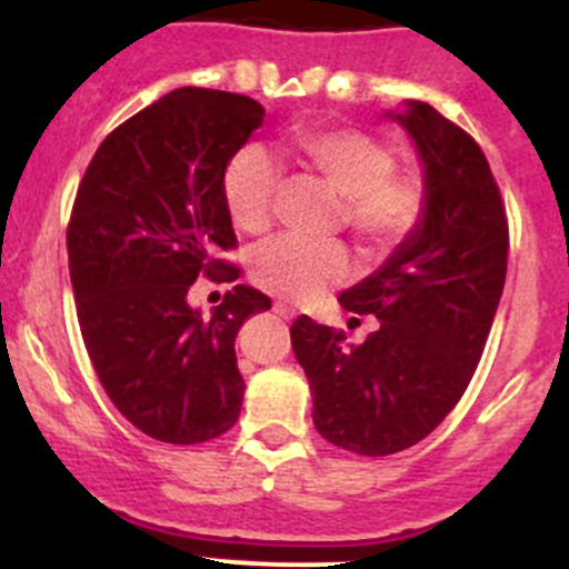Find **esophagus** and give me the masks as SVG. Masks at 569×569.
I'll return each instance as SVG.
<instances>
[{"mask_svg":"<svg viewBox=\"0 0 569 569\" xmlns=\"http://www.w3.org/2000/svg\"><path fill=\"white\" fill-rule=\"evenodd\" d=\"M274 313H278L280 319H295V311H291L289 306H283V302H274V308H272Z\"/></svg>","mask_w":569,"mask_h":569,"instance_id":"esophagus-1","label":"esophagus"}]
</instances>
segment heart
Wrapping results in <instances>:
<instances>
[{
    "mask_svg": "<svg viewBox=\"0 0 569 569\" xmlns=\"http://www.w3.org/2000/svg\"><path fill=\"white\" fill-rule=\"evenodd\" d=\"M302 162L343 198L347 226L375 248L405 239L423 211V187L416 176H396V153L358 129L306 131L295 137ZM280 168L272 153L248 142L222 170V200L233 226L258 233L269 226ZM352 274V258L341 242L302 237L272 239L256 256V278L263 289L291 302L319 300Z\"/></svg>",
    "mask_w": 569,
    "mask_h": 569,
    "instance_id": "b5f03b06",
    "label": "heart"
}]
</instances>
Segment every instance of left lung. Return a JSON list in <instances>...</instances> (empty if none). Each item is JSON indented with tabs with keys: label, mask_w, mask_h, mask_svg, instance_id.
Instances as JSON below:
<instances>
[{
	"label": "left lung",
	"mask_w": 569,
	"mask_h": 569,
	"mask_svg": "<svg viewBox=\"0 0 569 569\" xmlns=\"http://www.w3.org/2000/svg\"><path fill=\"white\" fill-rule=\"evenodd\" d=\"M423 168V211L377 272L338 297L375 313L363 343L300 317L291 347L313 396V427L338 449L388 457L427 438L468 388L507 280L501 192L473 137L423 101L386 112Z\"/></svg>",
	"instance_id": "left-lung-1"
}]
</instances>
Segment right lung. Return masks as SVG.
<instances>
[{
    "label": "right lung",
    "mask_w": 569,
    "mask_h": 569,
    "mask_svg": "<svg viewBox=\"0 0 569 569\" xmlns=\"http://www.w3.org/2000/svg\"><path fill=\"white\" fill-rule=\"evenodd\" d=\"M261 123L248 96L178 88L120 123L79 183L68 269L84 347L112 405L162 443L220 438L242 410L233 341L272 302L239 283L203 317L187 295L203 274L239 278L220 258L237 248L222 170Z\"/></svg>",
    "instance_id": "1"
}]
</instances>
